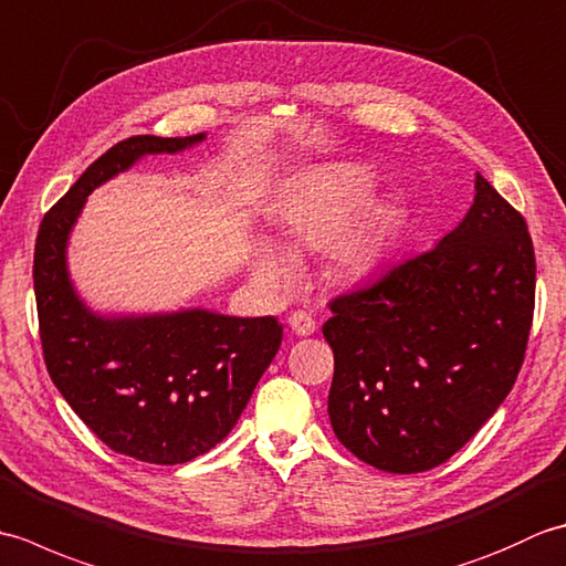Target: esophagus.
I'll list each match as a JSON object with an SVG mask.
<instances>
[{
	"label": "esophagus",
	"mask_w": 566,
	"mask_h": 566,
	"mask_svg": "<svg viewBox=\"0 0 566 566\" xmlns=\"http://www.w3.org/2000/svg\"><path fill=\"white\" fill-rule=\"evenodd\" d=\"M290 328L296 335H311V333H316V318L306 314V311H294V314L290 316Z\"/></svg>",
	"instance_id": "obj_1"
}]
</instances>
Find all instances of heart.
<instances>
[{"mask_svg": "<svg viewBox=\"0 0 566 566\" xmlns=\"http://www.w3.org/2000/svg\"><path fill=\"white\" fill-rule=\"evenodd\" d=\"M371 187H375V177L365 167L338 165L323 167L316 175H311L280 207L284 243L294 250L328 248L355 219V213L365 207ZM381 245L384 238L379 223H369L345 238L338 255L347 270L365 272L379 258ZM252 268H255L258 280L272 290H284L296 276L294 260L270 243L258 248Z\"/></svg>", "mask_w": 566, "mask_h": 566, "instance_id": "1", "label": "heart"}]
</instances>
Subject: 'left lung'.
<instances>
[{
	"label": "left lung",
	"instance_id": "obj_1",
	"mask_svg": "<svg viewBox=\"0 0 566 566\" xmlns=\"http://www.w3.org/2000/svg\"><path fill=\"white\" fill-rule=\"evenodd\" d=\"M474 203L436 248L331 302L333 432L391 474L448 462L513 389L535 308L527 223L476 172Z\"/></svg>",
	"mask_w": 566,
	"mask_h": 566
}]
</instances>
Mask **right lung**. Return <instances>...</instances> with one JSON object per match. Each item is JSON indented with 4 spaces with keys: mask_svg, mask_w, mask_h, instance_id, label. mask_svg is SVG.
<instances>
[{
    "mask_svg": "<svg viewBox=\"0 0 566 566\" xmlns=\"http://www.w3.org/2000/svg\"><path fill=\"white\" fill-rule=\"evenodd\" d=\"M187 138L134 136L106 150L43 216L33 252L43 359L57 391L106 448L150 464H182L216 448L248 406L282 345L274 316L207 308L99 316L67 272V238L84 201L143 155L179 153Z\"/></svg>",
    "mask_w": 566,
    "mask_h": 566,
    "instance_id": "add662e5",
    "label": "right lung"
}]
</instances>
